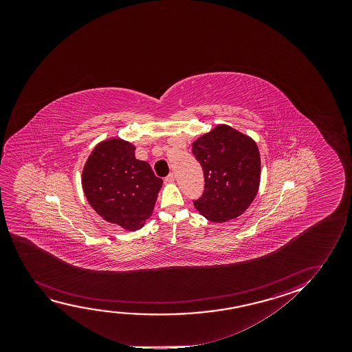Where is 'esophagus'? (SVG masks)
<instances>
[{"instance_id":"obj_1","label":"esophagus","mask_w":352,"mask_h":352,"mask_svg":"<svg viewBox=\"0 0 352 352\" xmlns=\"http://www.w3.org/2000/svg\"><path fill=\"white\" fill-rule=\"evenodd\" d=\"M174 179H175V177H174L173 173H169L166 178H164V182L166 183H173Z\"/></svg>"}]
</instances>
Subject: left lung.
<instances>
[{
	"label": "left lung",
	"instance_id": "left-lung-1",
	"mask_svg": "<svg viewBox=\"0 0 352 352\" xmlns=\"http://www.w3.org/2000/svg\"><path fill=\"white\" fill-rule=\"evenodd\" d=\"M204 173L202 197L193 206L203 217L225 222L241 215L255 199L261 179L255 140L228 125H217L192 143Z\"/></svg>",
	"mask_w": 352,
	"mask_h": 352
}]
</instances>
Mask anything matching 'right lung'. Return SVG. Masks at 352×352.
<instances>
[{
  "label": "right lung",
  "mask_w": 352,
  "mask_h": 352,
  "mask_svg": "<svg viewBox=\"0 0 352 352\" xmlns=\"http://www.w3.org/2000/svg\"><path fill=\"white\" fill-rule=\"evenodd\" d=\"M135 146L120 138L94 148L82 168L87 202L106 221L137 231L151 217L162 179L150 164L135 159Z\"/></svg>",
  "instance_id": "right-lung-1"
}]
</instances>
